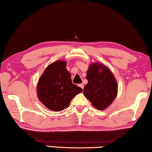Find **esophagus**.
<instances>
[{
	"instance_id": "1",
	"label": "esophagus",
	"mask_w": 152,
	"mask_h": 152,
	"mask_svg": "<svg viewBox=\"0 0 152 152\" xmlns=\"http://www.w3.org/2000/svg\"><path fill=\"white\" fill-rule=\"evenodd\" d=\"M78 86H79L80 87V88H82V89H83V88H84V84H80Z\"/></svg>"
}]
</instances>
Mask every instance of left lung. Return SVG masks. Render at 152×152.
I'll return each mask as SVG.
<instances>
[{
  "label": "left lung",
  "mask_w": 152,
  "mask_h": 152,
  "mask_svg": "<svg viewBox=\"0 0 152 152\" xmlns=\"http://www.w3.org/2000/svg\"><path fill=\"white\" fill-rule=\"evenodd\" d=\"M88 83L84 94L99 110H104L112 103L117 94V83L114 75L107 66L99 63L90 65L87 70Z\"/></svg>",
  "instance_id": "obj_1"
}]
</instances>
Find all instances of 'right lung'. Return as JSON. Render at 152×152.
<instances>
[{
  "mask_svg": "<svg viewBox=\"0 0 152 152\" xmlns=\"http://www.w3.org/2000/svg\"><path fill=\"white\" fill-rule=\"evenodd\" d=\"M66 66V61L60 60L50 64L38 81L37 96L51 110L61 111L65 109L72 99L82 92L80 87L72 84Z\"/></svg>",
  "mask_w": 152,
  "mask_h": 152,
  "instance_id": "1",
  "label": "right lung"
}]
</instances>
